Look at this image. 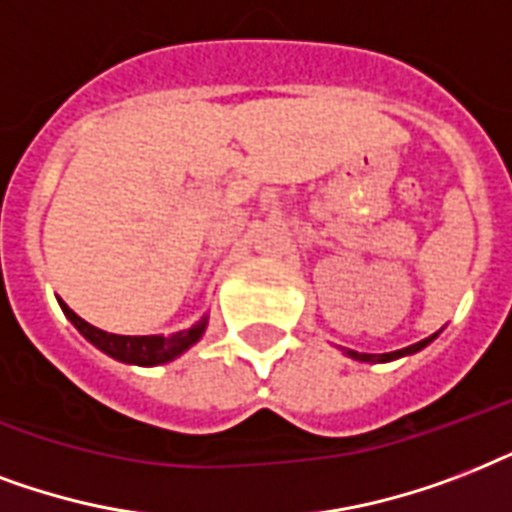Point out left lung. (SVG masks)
Here are the masks:
<instances>
[{"label": "left lung", "mask_w": 512, "mask_h": 512, "mask_svg": "<svg viewBox=\"0 0 512 512\" xmlns=\"http://www.w3.org/2000/svg\"><path fill=\"white\" fill-rule=\"evenodd\" d=\"M435 336H430V339H422V342L411 344V347H403V350H395V352H382V355H371V352H355V350H344V355L352 360H360V363H387V360H395V358H403V355H414V352H419L422 347H427V344L433 342Z\"/></svg>", "instance_id": "8db88e82"}]
</instances>
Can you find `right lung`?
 <instances>
[{"label":"right lung","instance_id":"add662e5","mask_svg":"<svg viewBox=\"0 0 512 512\" xmlns=\"http://www.w3.org/2000/svg\"><path fill=\"white\" fill-rule=\"evenodd\" d=\"M63 315L74 323L79 334L85 336L87 342L98 347L101 352H106L109 358L122 360V363H133V366H160V363H168V360L178 358L181 352H186L194 342H200V336L205 334V326H208V315L202 320H197L192 328L186 331H176V334L168 336H120V334H106L101 328L90 326L87 320H82L74 310L66 307V301L58 299Z\"/></svg>","mask_w":512,"mask_h":512}]
</instances>
